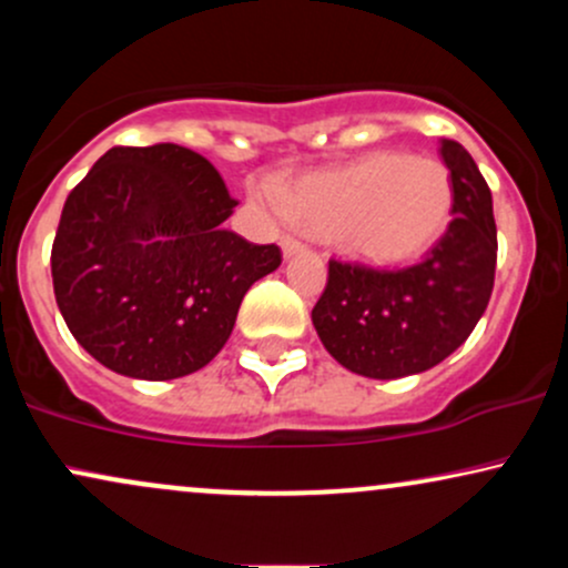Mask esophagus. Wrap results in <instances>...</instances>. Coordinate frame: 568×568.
Masks as SVG:
<instances>
[{
    "label": "esophagus",
    "instance_id": "1",
    "mask_svg": "<svg viewBox=\"0 0 568 568\" xmlns=\"http://www.w3.org/2000/svg\"><path fill=\"white\" fill-rule=\"evenodd\" d=\"M280 245H283V256L285 258H291V256H296V253L306 251V245L298 237H293V234H285V237L280 240Z\"/></svg>",
    "mask_w": 568,
    "mask_h": 568
}]
</instances>
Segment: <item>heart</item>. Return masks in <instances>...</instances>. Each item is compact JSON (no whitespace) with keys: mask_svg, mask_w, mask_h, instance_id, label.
I'll use <instances>...</instances> for the list:
<instances>
[{"mask_svg":"<svg viewBox=\"0 0 568 568\" xmlns=\"http://www.w3.org/2000/svg\"><path fill=\"white\" fill-rule=\"evenodd\" d=\"M452 205L446 165L403 152L368 154L334 171L302 175L283 194L293 224L376 266L410 262L438 243Z\"/></svg>","mask_w":568,"mask_h":568,"instance_id":"heart-1","label":"heart"}]
</instances>
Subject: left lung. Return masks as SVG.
<instances>
[{
  "label": "left lung",
  "instance_id": "left-lung-1",
  "mask_svg": "<svg viewBox=\"0 0 568 568\" xmlns=\"http://www.w3.org/2000/svg\"><path fill=\"white\" fill-rule=\"evenodd\" d=\"M440 158L452 171L454 219L425 262L403 270L328 262L312 323L323 347L352 374L400 379L438 366L467 342L491 298V189L462 143L443 139Z\"/></svg>",
  "mask_w": 568,
  "mask_h": 568
}]
</instances>
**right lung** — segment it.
<instances>
[{"mask_svg":"<svg viewBox=\"0 0 568 568\" xmlns=\"http://www.w3.org/2000/svg\"><path fill=\"white\" fill-rule=\"evenodd\" d=\"M237 205L202 154L114 146L71 189L50 266L71 336L101 366L146 382L194 374L230 338L277 245L224 230Z\"/></svg>","mask_w":568,"mask_h":568,"instance_id":"add662e5","label":"right lung"}]
</instances>
